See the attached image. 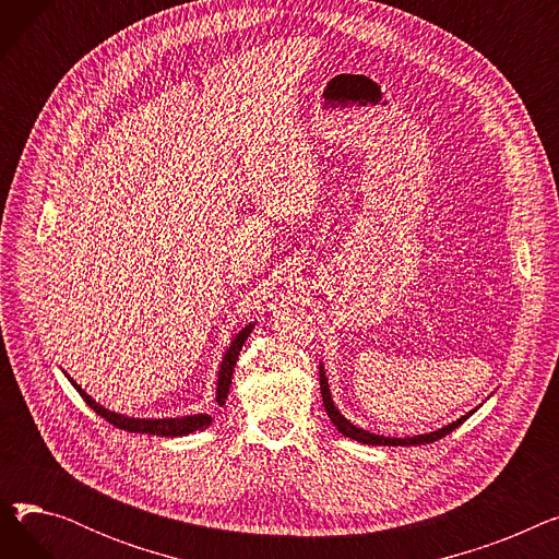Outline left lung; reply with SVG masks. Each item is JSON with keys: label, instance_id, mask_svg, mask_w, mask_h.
Instances as JSON below:
<instances>
[{"label": "left lung", "instance_id": "1", "mask_svg": "<svg viewBox=\"0 0 559 559\" xmlns=\"http://www.w3.org/2000/svg\"><path fill=\"white\" fill-rule=\"evenodd\" d=\"M319 388H321V399H324V407H326V415L329 419L333 421V426L348 439H356V442H362V444H371V447H417V444H430V442H437V439H442L444 435L453 432L460 424H464L468 417H472L476 409H472V413H466L464 417H460L457 421L439 428V430H432V432H426V435H415V437H385V435H376V432H369L365 428H358L356 424H350L340 409L335 407L333 403V396H331V390H329V378L324 373V365H319Z\"/></svg>", "mask_w": 559, "mask_h": 559}]
</instances>
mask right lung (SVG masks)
<instances>
[{
    "label": "right lung",
    "mask_w": 559,
    "mask_h": 559,
    "mask_svg": "<svg viewBox=\"0 0 559 559\" xmlns=\"http://www.w3.org/2000/svg\"><path fill=\"white\" fill-rule=\"evenodd\" d=\"M255 324H249L245 326L238 335H235V340L230 342V346L226 348V354L222 358V365H219V373H217V405H224L226 403V394L230 390V378H233V369H235V362H238V356L242 350V344L245 340L251 335ZM68 376V373H66ZM70 383L74 385V390L83 396V401L91 405L95 413L99 417H104L108 424H112L115 428L120 430H129V432H140V435H156V437H183V435H190V432H197V430H203L209 428L213 417L211 415H188V417H167V419H135V417H127V415H117L112 413V409L99 405L93 396H87L81 385H76L74 380L68 376Z\"/></svg>",
    "instance_id": "obj_1"
}]
</instances>
